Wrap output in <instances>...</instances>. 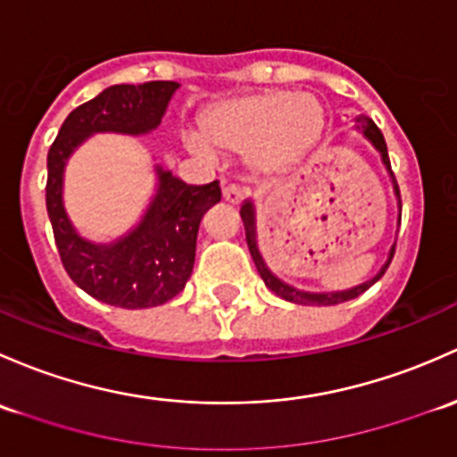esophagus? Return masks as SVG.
I'll use <instances>...</instances> for the list:
<instances>
[{
	"mask_svg": "<svg viewBox=\"0 0 457 457\" xmlns=\"http://www.w3.org/2000/svg\"><path fill=\"white\" fill-rule=\"evenodd\" d=\"M222 197L227 202H230V204H239V202L244 200V189L237 185H227L222 189Z\"/></svg>",
	"mask_w": 457,
	"mask_h": 457,
	"instance_id": "obj_1",
	"label": "esophagus"
}]
</instances>
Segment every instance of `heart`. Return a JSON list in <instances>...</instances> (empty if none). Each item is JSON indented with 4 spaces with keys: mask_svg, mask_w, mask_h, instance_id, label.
<instances>
[{
    "mask_svg": "<svg viewBox=\"0 0 457 457\" xmlns=\"http://www.w3.org/2000/svg\"><path fill=\"white\" fill-rule=\"evenodd\" d=\"M323 123L326 112L312 94L260 89L206 105L197 116L203 138L189 134L185 143L204 160L213 152L248 154L262 171H279L312 149Z\"/></svg>",
    "mask_w": 457,
    "mask_h": 457,
    "instance_id": "obj_1",
    "label": "heart"
}]
</instances>
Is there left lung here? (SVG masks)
Returning <instances> with one entry per match:
<instances>
[{"mask_svg":"<svg viewBox=\"0 0 457 457\" xmlns=\"http://www.w3.org/2000/svg\"><path fill=\"white\" fill-rule=\"evenodd\" d=\"M354 127L361 131V134L365 136V138L370 140L371 147H374L376 152L380 154V160H383L385 169H387L389 180H392V185H394V195H396V200H398V227H401V209H403V206H401V191H398L396 178H394L392 164H389L387 145H385L383 134H380L378 127H376L374 120H370L368 116H356ZM239 215H242L244 228H246L248 251H251L253 262H255L257 272H260V275H262L263 284H266L268 288H270L272 293L277 295V297L290 301V303H299V305H337V303H343V301H350V299L359 297V295H363L365 290L370 288V286H374L376 281H378L380 277L385 275V270H387L389 262H392V257H394V246H392V248H389L387 262H385L383 266H380V270L376 272V275L371 277V279L363 281V284H359V286H354V288L334 290V293H310V290H299V288H295V286H290V284H286V281H281L279 277H277L275 272H272L270 268H268V263L263 262V257H262V253H260V244H257L255 204H253V200H244L242 209H239Z\"/></svg>","mask_w":457,"mask_h":457,"instance_id":"8db88e82","label":"left lung"}]
</instances>
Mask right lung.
I'll use <instances>...</instances> for the list:
<instances>
[{
  "label": "right lung",
  "mask_w": 457,
  "mask_h": 457,
  "mask_svg": "<svg viewBox=\"0 0 457 457\" xmlns=\"http://www.w3.org/2000/svg\"><path fill=\"white\" fill-rule=\"evenodd\" d=\"M178 87L176 81H149L103 89L70 112L48 152L46 206L61 262L70 279L103 303L154 308L185 290L194 270L197 228L222 191L218 180L187 185L156 164V194L140 222L114 242L96 244L81 237L65 213V164L92 134L143 136L156 129Z\"/></svg>",
  "instance_id": "right-lung-1"
}]
</instances>
